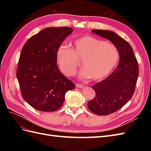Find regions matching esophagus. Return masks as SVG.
I'll return each instance as SVG.
<instances>
[{
	"mask_svg": "<svg viewBox=\"0 0 151 151\" xmlns=\"http://www.w3.org/2000/svg\"><path fill=\"white\" fill-rule=\"evenodd\" d=\"M83 86H84V85L81 84H76V87L77 88H83Z\"/></svg>",
	"mask_w": 151,
	"mask_h": 151,
	"instance_id": "1",
	"label": "esophagus"
}]
</instances>
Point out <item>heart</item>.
Instances as JSON below:
<instances>
[{
	"mask_svg": "<svg viewBox=\"0 0 151 151\" xmlns=\"http://www.w3.org/2000/svg\"><path fill=\"white\" fill-rule=\"evenodd\" d=\"M119 51L113 43L92 36L75 40L69 48L61 46L57 53V62L67 76L74 75L81 62L82 79L101 80L108 76L119 60Z\"/></svg>",
	"mask_w": 151,
	"mask_h": 151,
	"instance_id": "heart-1",
	"label": "heart"
}]
</instances>
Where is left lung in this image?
<instances>
[{
    "label": "left lung",
    "mask_w": 151,
    "mask_h": 151,
    "mask_svg": "<svg viewBox=\"0 0 151 151\" xmlns=\"http://www.w3.org/2000/svg\"><path fill=\"white\" fill-rule=\"evenodd\" d=\"M92 32L111 41L120 54L116 68L92 87L96 96L88 103L91 112L108 115L120 109L132 98L139 76L138 62L130 45L119 35L108 30L93 29Z\"/></svg>",
    "instance_id": "obj_1"
}]
</instances>
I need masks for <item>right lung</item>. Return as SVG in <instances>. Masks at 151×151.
<instances>
[{
	"label": "right lung",
	"instance_id": "1",
	"mask_svg": "<svg viewBox=\"0 0 151 151\" xmlns=\"http://www.w3.org/2000/svg\"><path fill=\"white\" fill-rule=\"evenodd\" d=\"M72 31L69 27L45 28L22 48L16 76L22 98L37 110H57L64 103L65 93L76 88L57 65L58 49Z\"/></svg>",
	"mask_w": 151,
	"mask_h": 151
}]
</instances>
